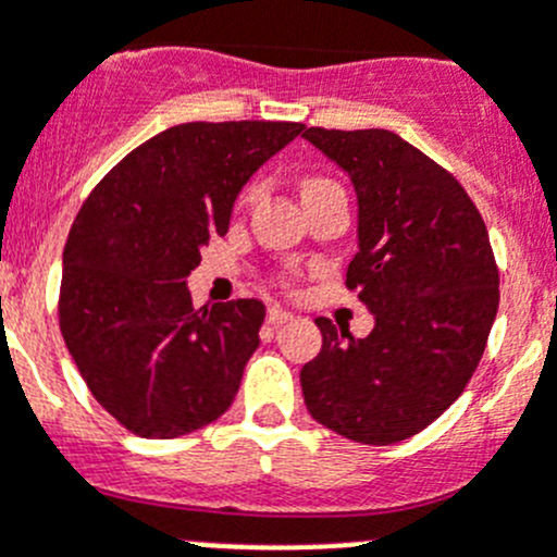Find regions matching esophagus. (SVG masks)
Masks as SVG:
<instances>
[{"instance_id":"34e87169","label":"esophagus","mask_w":557,"mask_h":557,"mask_svg":"<svg viewBox=\"0 0 557 557\" xmlns=\"http://www.w3.org/2000/svg\"><path fill=\"white\" fill-rule=\"evenodd\" d=\"M288 320H294V312H285V310H280V307H269L267 310L269 325H283V323H288Z\"/></svg>"}]
</instances>
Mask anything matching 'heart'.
<instances>
[{
    "label": "heart",
    "mask_w": 557,
    "mask_h": 557,
    "mask_svg": "<svg viewBox=\"0 0 557 557\" xmlns=\"http://www.w3.org/2000/svg\"><path fill=\"white\" fill-rule=\"evenodd\" d=\"M323 183H331V180H325V177H307L305 183H301V190L305 188H312V185H323ZM258 196V185H250V188L245 190V196H243V205H247V201H252ZM285 285H288V280H285Z\"/></svg>",
    "instance_id": "heart-1"
}]
</instances>
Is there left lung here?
I'll use <instances>...</instances> for the list:
<instances>
[{
	"instance_id": "obj_1",
	"label": "left lung",
	"mask_w": 557,
	"mask_h": 557,
	"mask_svg": "<svg viewBox=\"0 0 557 557\" xmlns=\"http://www.w3.org/2000/svg\"><path fill=\"white\" fill-rule=\"evenodd\" d=\"M352 177L358 252L347 290L374 312L372 334L318 318L323 347L301 369L310 414L361 445H393L463 393L498 310L485 221L445 166L385 128L305 132Z\"/></svg>"
}]
</instances>
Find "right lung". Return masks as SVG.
<instances>
[{
	"label": "right lung",
	"mask_w": 557,
	"mask_h": 557,
	"mask_svg": "<svg viewBox=\"0 0 557 557\" xmlns=\"http://www.w3.org/2000/svg\"><path fill=\"white\" fill-rule=\"evenodd\" d=\"M305 123L194 121L117 161L70 228L59 329L99 404L132 434L174 440L232 407L261 301L194 310L185 277L223 237L250 174Z\"/></svg>",
	"instance_id": "1"
}]
</instances>
